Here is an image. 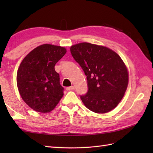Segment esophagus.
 I'll return each mask as SVG.
<instances>
[{"label": "esophagus", "instance_id": "obj_1", "mask_svg": "<svg viewBox=\"0 0 153 153\" xmlns=\"http://www.w3.org/2000/svg\"><path fill=\"white\" fill-rule=\"evenodd\" d=\"M74 86H70V87H68L66 88L67 91H71V90H74Z\"/></svg>", "mask_w": 153, "mask_h": 153}]
</instances>
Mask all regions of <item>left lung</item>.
<instances>
[{
  "instance_id": "1",
  "label": "left lung",
  "mask_w": 153,
  "mask_h": 153,
  "mask_svg": "<svg viewBox=\"0 0 153 153\" xmlns=\"http://www.w3.org/2000/svg\"><path fill=\"white\" fill-rule=\"evenodd\" d=\"M70 52L87 76L88 91L80 95L85 106L100 114L114 108L128 84V70L119 55L107 47L88 43L73 45Z\"/></svg>"
}]
</instances>
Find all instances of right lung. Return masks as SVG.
Segmentation results:
<instances>
[{
  "label": "right lung",
  "mask_w": 153,
  "mask_h": 153,
  "mask_svg": "<svg viewBox=\"0 0 153 153\" xmlns=\"http://www.w3.org/2000/svg\"><path fill=\"white\" fill-rule=\"evenodd\" d=\"M66 53L64 47L44 44L31 51L20 64L17 85L22 99L39 112L53 110L64 95L54 66Z\"/></svg>",
  "instance_id": "obj_1"
}]
</instances>
